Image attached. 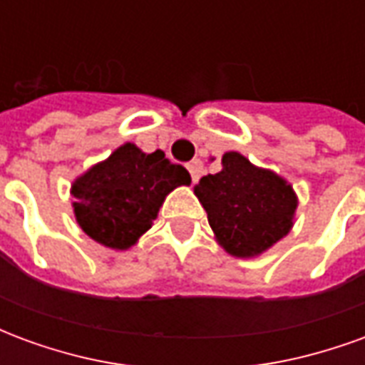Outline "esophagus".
<instances>
[{
    "label": "esophagus",
    "instance_id": "34e87169",
    "mask_svg": "<svg viewBox=\"0 0 365 365\" xmlns=\"http://www.w3.org/2000/svg\"><path fill=\"white\" fill-rule=\"evenodd\" d=\"M187 170H190L191 180H193V182H197L199 178H201V174H203V162H201L199 158L191 160L190 164H187Z\"/></svg>",
    "mask_w": 365,
    "mask_h": 365
}]
</instances>
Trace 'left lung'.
Instances as JSON below:
<instances>
[{"instance_id": "8db88e82", "label": "left lung", "mask_w": 365, "mask_h": 365, "mask_svg": "<svg viewBox=\"0 0 365 365\" xmlns=\"http://www.w3.org/2000/svg\"><path fill=\"white\" fill-rule=\"evenodd\" d=\"M195 195L219 242L238 258L262 254L285 237L297 207L289 183L238 152H227L221 172L199 180Z\"/></svg>"}]
</instances>
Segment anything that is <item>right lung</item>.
<instances>
[{
	"label": "right lung",
	"mask_w": 365,
	"mask_h": 365,
	"mask_svg": "<svg viewBox=\"0 0 365 365\" xmlns=\"http://www.w3.org/2000/svg\"><path fill=\"white\" fill-rule=\"evenodd\" d=\"M190 182V172L162 150L144 154L135 144H123L76 180V219L96 242L125 250L150 229L168 193Z\"/></svg>",
	"instance_id": "obj_1"
}]
</instances>
